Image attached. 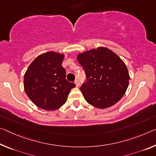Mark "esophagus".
<instances>
[{
    "mask_svg": "<svg viewBox=\"0 0 156 156\" xmlns=\"http://www.w3.org/2000/svg\"><path fill=\"white\" fill-rule=\"evenodd\" d=\"M74 83H75V84H76V85L77 86V87H78L79 85H80V82H79V80H78V79H76V80L74 81Z\"/></svg>",
    "mask_w": 156,
    "mask_h": 156,
    "instance_id": "1",
    "label": "esophagus"
}]
</instances>
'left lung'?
Segmentation results:
<instances>
[{
    "mask_svg": "<svg viewBox=\"0 0 156 156\" xmlns=\"http://www.w3.org/2000/svg\"><path fill=\"white\" fill-rule=\"evenodd\" d=\"M86 74L80 90L86 101L97 108H107L117 103L126 91L130 76L124 62L105 47L78 55Z\"/></svg>",
    "mask_w": 156,
    "mask_h": 156,
    "instance_id": "8db88e82",
    "label": "left lung"
}]
</instances>
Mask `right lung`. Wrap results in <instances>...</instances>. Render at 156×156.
I'll use <instances>...</instances> for the list:
<instances>
[{
	"mask_svg": "<svg viewBox=\"0 0 156 156\" xmlns=\"http://www.w3.org/2000/svg\"><path fill=\"white\" fill-rule=\"evenodd\" d=\"M64 55L51 51L34 59L24 75V89L37 107L55 110L65 104L71 90L76 87L66 79L62 66Z\"/></svg>",
	"mask_w": 156,
	"mask_h": 156,
	"instance_id": "add662e5",
	"label": "right lung"
}]
</instances>
